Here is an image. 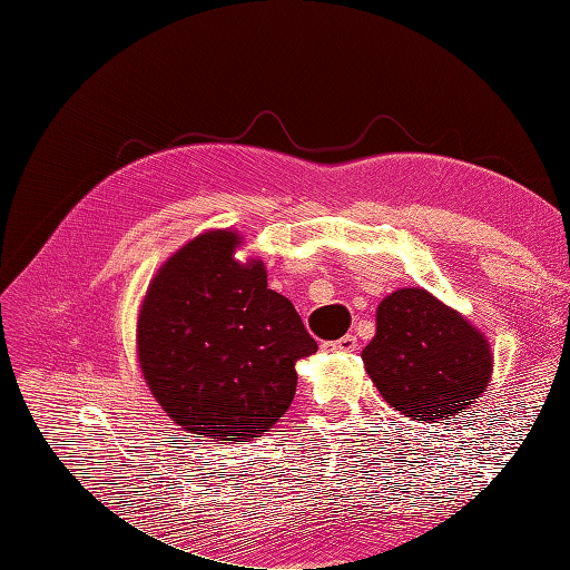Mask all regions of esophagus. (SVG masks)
<instances>
[{
  "label": "esophagus",
  "instance_id": "obj_1",
  "mask_svg": "<svg viewBox=\"0 0 570 570\" xmlns=\"http://www.w3.org/2000/svg\"><path fill=\"white\" fill-rule=\"evenodd\" d=\"M321 347H323L325 352H356L358 342H356V337H354V335H344V337H340V340L323 342Z\"/></svg>",
  "mask_w": 570,
  "mask_h": 570
}]
</instances>
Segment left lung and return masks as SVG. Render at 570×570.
Returning a JSON list of instances; mask_svg holds the SVG:
<instances>
[{
	"instance_id": "8db88e82",
	"label": "left lung",
	"mask_w": 570,
	"mask_h": 570,
	"mask_svg": "<svg viewBox=\"0 0 570 570\" xmlns=\"http://www.w3.org/2000/svg\"><path fill=\"white\" fill-rule=\"evenodd\" d=\"M361 358L383 400L425 423L469 409L492 377L485 335L423 287L396 289L381 302L375 337Z\"/></svg>"
}]
</instances>
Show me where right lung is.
<instances>
[{"label":"right lung","mask_w":570,"mask_h":570,"mask_svg":"<svg viewBox=\"0 0 570 570\" xmlns=\"http://www.w3.org/2000/svg\"><path fill=\"white\" fill-rule=\"evenodd\" d=\"M243 237L206 230L154 275L137 318V358L154 400L209 442L262 438L295 400L299 358L316 340Z\"/></svg>","instance_id":"1"}]
</instances>
